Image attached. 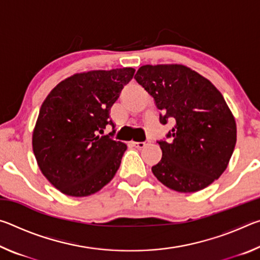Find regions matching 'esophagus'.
<instances>
[{"label": "esophagus", "instance_id": "esophagus-1", "mask_svg": "<svg viewBox=\"0 0 260 260\" xmlns=\"http://www.w3.org/2000/svg\"><path fill=\"white\" fill-rule=\"evenodd\" d=\"M149 142H150V141H149V140L144 141V142H135V141H132V146L135 147V148H139V149H141V148H144V147H146Z\"/></svg>", "mask_w": 260, "mask_h": 260}]
</instances>
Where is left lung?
I'll use <instances>...</instances> for the list:
<instances>
[{
    "label": "left lung",
    "mask_w": 260,
    "mask_h": 260,
    "mask_svg": "<svg viewBox=\"0 0 260 260\" xmlns=\"http://www.w3.org/2000/svg\"><path fill=\"white\" fill-rule=\"evenodd\" d=\"M134 79L160 110L159 120L174 121L158 141L162 156L151 167L170 189L195 192L210 186L227 169L236 144V122L212 82L184 65H143Z\"/></svg>",
    "instance_id": "left-lung-1"
}]
</instances>
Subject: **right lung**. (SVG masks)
<instances>
[{
    "label": "right lung",
    "mask_w": 260,
    "mask_h": 260,
    "mask_svg": "<svg viewBox=\"0 0 260 260\" xmlns=\"http://www.w3.org/2000/svg\"><path fill=\"white\" fill-rule=\"evenodd\" d=\"M132 68L77 73L60 81L41 105L33 152L42 174L68 196L101 190L119 169L127 146L112 139L110 109L134 76Z\"/></svg>",
    "instance_id": "obj_1"
}]
</instances>
